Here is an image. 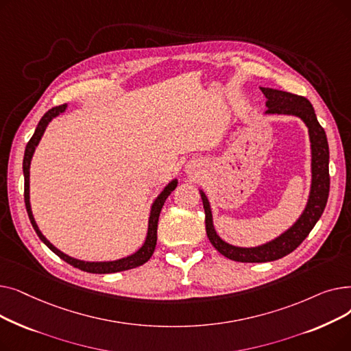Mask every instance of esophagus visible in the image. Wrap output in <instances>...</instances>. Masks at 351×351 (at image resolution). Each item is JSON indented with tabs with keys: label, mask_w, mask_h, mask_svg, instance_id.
<instances>
[{
	"label": "esophagus",
	"mask_w": 351,
	"mask_h": 351,
	"mask_svg": "<svg viewBox=\"0 0 351 351\" xmlns=\"http://www.w3.org/2000/svg\"><path fill=\"white\" fill-rule=\"evenodd\" d=\"M192 169V168H189V166H188V173H189V172H192V173H193V171H195V169H193L192 171H190V169Z\"/></svg>",
	"instance_id": "34e87169"
}]
</instances>
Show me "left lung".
Returning a JSON list of instances; mask_svg holds the SVG:
<instances>
[{
    "instance_id": "8db88e82",
    "label": "left lung",
    "mask_w": 351,
    "mask_h": 351,
    "mask_svg": "<svg viewBox=\"0 0 351 351\" xmlns=\"http://www.w3.org/2000/svg\"><path fill=\"white\" fill-rule=\"evenodd\" d=\"M261 90L266 97V110L263 115H289L296 117L303 121L307 126L308 141H310V154H311V180H310V191L306 202V206L300 216L296 219L290 228L282 232L279 236H276L271 241L252 246H234L225 242L220 237L213 225V215L210 202L206 193L199 189L202 202H204L205 209V223L206 233L213 247L225 257L234 262L243 263H265L278 261L280 257L291 253L296 249L307 234L311 232L320 219L328 197L330 191V176H328V143L324 129L317 121L315 114V108L311 106L308 99L304 97H299L285 92L280 89H273L267 86H261Z\"/></svg>"
}]
</instances>
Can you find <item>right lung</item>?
<instances>
[{"label":"right lung","instance_id":"obj_1","mask_svg":"<svg viewBox=\"0 0 351 351\" xmlns=\"http://www.w3.org/2000/svg\"><path fill=\"white\" fill-rule=\"evenodd\" d=\"M68 105H61V106H55L52 109H49L48 112L41 118V121L38 122V126H36L35 132L32 135V138L29 139V142L27 143L25 147V154H24V160H23V172H24V200H25V206H27V212L31 220V225L34 228V230L38 234V237L43 241V243L47 245V247H49L55 254L58 257H61L62 261H65L66 263H69L71 266L77 267L80 270L88 271V273H98V274H106V273H117V271H123V270H129L138 267L143 263H146L147 261L151 259V256L155 252L156 247V230H158V220H159V215L162 210V206L165 204L166 197H168L172 191H175V188L178 186V179H172L168 185H166L160 193L155 197V200L152 202L151 206V212H149V219H147V232H146V237L143 245L132 254L125 256L122 259H117V261H108V262H88V261H81L77 259V257L68 256L66 253L61 252L58 247H55L48 239L43 234V232L40 230L38 225H36L34 215H32V209H31V202H29V168H31V160L32 156L35 154L36 146L40 145V141L45 132L47 126L49 125V122L52 119H55L57 117H60L61 114H64L66 110Z\"/></svg>","mask_w":351,"mask_h":351}]
</instances>
